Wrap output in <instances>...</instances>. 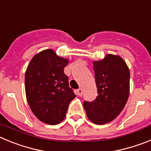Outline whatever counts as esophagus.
<instances>
[{"label": "esophagus", "mask_w": 151, "mask_h": 151, "mask_svg": "<svg viewBox=\"0 0 151 151\" xmlns=\"http://www.w3.org/2000/svg\"><path fill=\"white\" fill-rule=\"evenodd\" d=\"M77 93H78V96H82V88L78 89V90H77Z\"/></svg>", "instance_id": "34e87169"}]
</instances>
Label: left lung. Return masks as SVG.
<instances>
[{"mask_svg": "<svg viewBox=\"0 0 151 151\" xmlns=\"http://www.w3.org/2000/svg\"><path fill=\"white\" fill-rule=\"evenodd\" d=\"M97 94L96 99L83 104L88 118L103 125L113 121L122 112L129 98L130 73L120 56L106 54L93 61Z\"/></svg>", "mask_w": 151, "mask_h": 151, "instance_id": "8db88e82", "label": "left lung"}]
</instances>
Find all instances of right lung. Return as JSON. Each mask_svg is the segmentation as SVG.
<instances>
[{
	"mask_svg": "<svg viewBox=\"0 0 151 151\" xmlns=\"http://www.w3.org/2000/svg\"><path fill=\"white\" fill-rule=\"evenodd\" d=\"M69 60L52 49L36 54L25 75L27 102L34 115L44 123L57 125L66 116L76 94L69 86L64 68Z\"/></svg>",
	"mask_w": 151,
	"mask_h": 151,
	"instance_id": "add662e5",
	"label": "right lung"
}]
</instances>
